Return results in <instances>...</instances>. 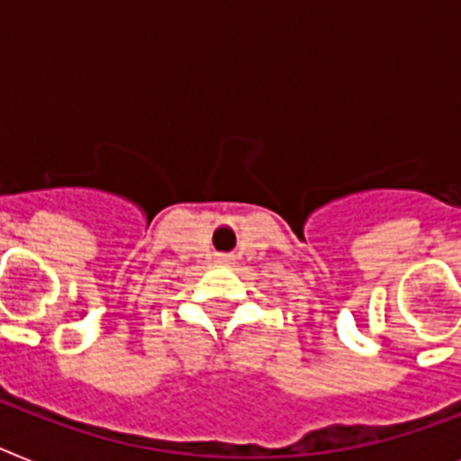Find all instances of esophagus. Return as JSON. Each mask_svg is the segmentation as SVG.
Wrapping results in <instances>:
<instances>
[{
  "label": "esophagus",
  "mask_w": 461,
  "mask_h": 461,
  "mask_svg": "<svg viewBox=\"0 0 461 461\" xmlns=\"http://www.w3.org/2000/svg\"><path fill=\"white\" fill-rule=\"evenodd\" d=\"M218 260H220V262H230V260H231V255H220Z\"/></svg>",
  "instance_id": "obj_1"
}]
</instances>
